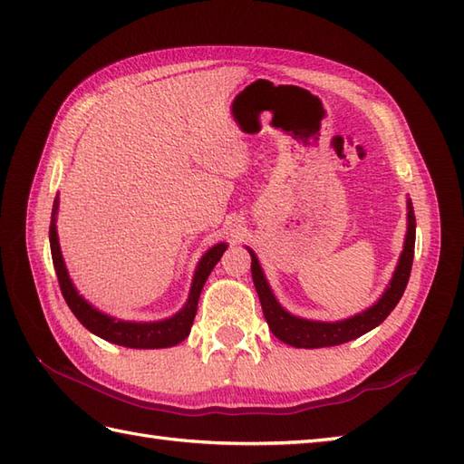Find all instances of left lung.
<instances>
[{
  "label": "left lung",
  "mask_w": 464,
  "mask_h": 464,
  "mask_svg": "<svg viewBox=\"0 0 464 464\" xmlns=\"http://www.w3.org/2000/svg\"><path fill=\"white\" fill-rule=\"evenodd\" d=\"M415 233H417L415 209H412V201L407 199L405 243H402L401 257L397 261L395 271H392L389 285L384 287L381 297L374 301L369 309H364L357 314H353V317L341 319V321H314V319L297 317V314L289 313L277 301V297H275L271 285L267 277H265L257 255H255L251 247H247L251 255L253 283H255V289H257L265 321H267L271 333L279 341L291 344V347L321 349V347H334V344H343L353 339H359L361 334L379 327V324L389 317L391 311L397 307L402 293L407 289L412 257H415Z\"/></svg>",
  "instance_id": "obj_1"
}]
</instances>
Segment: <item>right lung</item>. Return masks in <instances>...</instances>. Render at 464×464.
I'll list each match as a JSON object with an SVG mask.
<instances>
[{
    "mask_svg": "<svg viewBox=\"0 0 464 464\" xmlns=\"http://www.w3.org/2000/svg\"><path fill=\"white\" fill-rule=\"evenodd\" d=\"M57 211H59V195H55L53 209H52V223H49V247H52V259L57 273L59 287H62L63 299L77 317V321H80L87 331L97 334V337H102L113 344H121V347H130V349H167L185 341L187 334L191 333V327H193L197 303H199L203 285L229 245L223 241L215 243L213 247H209L201 255V259L197 263L195 273H193L189 297H187L183 307L175 314H171V317H165L160 321H125L120 317H113L110 313H103L102 309H97L95 304H92L80 291H77L65 267L62 247H59Z\"/></svg>",
    "mask_w": 464,
    "mask_h": 464,
    "instance_id": "right-lung-1",
    "label": "right lung"
}]
</instances>
